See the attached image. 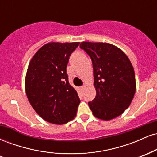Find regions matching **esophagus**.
I'll return each instance as SVG.
<instances>
[{
	"label": "esophagus",
	"mask_w": 157,
	"mask_h": 157,
	"mask_svg": "<svg viewBox=\"0 0 157 157\" xmlns=\"http://www.w3.org/2000/svg\"><path fill=\"white\" fill-rule=\"evenodd\" d=\"M80 89L81 90V91H83V90L85 89V86H82V87H80Z\"/></svg>",
	"instance_id": "34e87169"
}]
</instances>
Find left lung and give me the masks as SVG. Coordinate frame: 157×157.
Masks as SVG:
<instances>
[{
	"mask_svg": "<svg viewBox=\"0 0 157 157\" xmlns=\"http://www.w3.org/2000/svg\"><path fill=\"white\" fill-rule=\"evenodd\" d=\"M80 47L91 57L96 97L89 102L94 116L111 120L121 115L136 91L134 70L127 55L108 43L82 42Z\"/></svg>",
	"mask_w": 157,
	"mask_h": 157,
	"instance_id": "obj_1",
	"label": "left lung"
}]
</instances>
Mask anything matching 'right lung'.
I'll list each match as a JSON object with an SVG mask.
<instances>
[{
  "mask_svg": "<svg viewBox=\"0 0 157 157\" xmlns=\"http://www.w3.org/2000/svg\"><path fill=\"white\" fill-rule=\"evenodd\" d=\"M79 44L48 43L29 64L25 78L27 98L37 114L50 123L63 125L76 117L80 100L68 82L66 67Z\"/></svg>",
  "mask_w": 157,
  "mask_h": 157,
  "instance_id": "add662e5",
  "label": "right lung"
}]
</instances>
